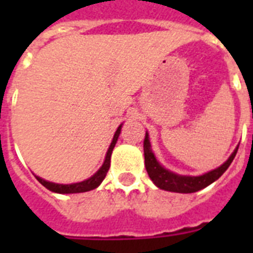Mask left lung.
<instances>
[{
	"label": "left lung",
	"mask_w": 253,
	"mask_h": 253,
	"mask_svg": "<svg viewBox=\"0 0 253 253\" xmlns=\"http://www.w3.org/2000/svg\"><path fill=\"white\" fill-rule=\"evenodd\" d=\"M143 148H144V164H146V169L148 176L156 186L160 189L168 190V192H176V193H194L198 192L201 189L206 188L208 185L218 180L222 174H223L230 164L232 163L234 158H235L238 148H236L232 155L228 158V160L224 164L219 167V168L214 169L211 172H208L202 174V176L197 177H189V176H180L176 173H172L167 170L166 168H163L158 162L155 155L151 151V144L148 140V134L146 132V138H144V143H143Z\"/></svg>",
	"instance_id": "obj_1"
}]
</instances>
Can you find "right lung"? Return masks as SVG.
<instances>
[{
  "label": "right lung",
  "mask_w": 253,
  "mask_h": 253,
  "mask_svg": "<svg viewBox=\"0 0 253 253\" xmlns=\"http://www.w3.org/2000/svg\"><path fill=\"white\" fill-rule=\"evenodd\" d=\"M121 128H122V125L117 128L114 134V138H113V142H111L110 147H109V150H107L106 158H105V162H103V166L99 168V170L95 174L90 177V178H87V180L83 181V182H77V184H69V185H63V184H53V182H48V181L43 180L41 177L37 176V180L41 182L43 186L51 190V192L55 193H61V194H64V193H84V192H89V190H93L98 186L102 180L106 177V173L110 168V158H111V152H113V148H114L115 143L118 140V136L121 134Z\"/></svg>",
  "instance_id": "add662e5"
}]
</instances>
